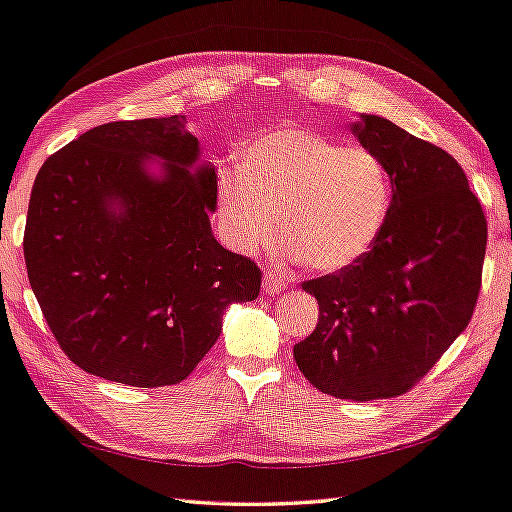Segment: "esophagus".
<instances>
[{"mask_svg":"<svg viewBox=\"0 0 512 512\" xmlns=\"http://www.w3.org/2000/svg\"><path fill=\"white\" fill-rule=\"evenodd\" d=\"M290 286L288 277L284 273H273V270H266L264 273V290L268 295H279Z\"/></svg>","mask_w":512,"mask_h":512,"instance_id":"esophagus-1","label":"esophagus"}]
</instances>
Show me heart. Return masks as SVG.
<instances>
[{"mask_svg":"<svg viewBox=\"0 0 512 512\" xmlns=\"http://www.w3.org/2000/svg\"><path fill=\"white\" fill-rule=\"evenodd\" d=\"M228 244L253 253L275 233L288 255L322 273L355 266L377 244L393 206V177L370 148L306 126L266 130L219 177Z\"/></svg>","mask_w":512,"mask_h":512,"instance_id":"heart-1","label":"heart"}]
</instances>
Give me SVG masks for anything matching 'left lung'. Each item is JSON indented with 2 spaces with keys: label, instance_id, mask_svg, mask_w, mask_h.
<instances>
[{
  "label": "left lung",
  "instance_id": "left-lung-1",
  "mask_svg": "<svg viewBox=\"0 0 512 512\" xmlns=\"http://www.w3.org/2000/svg\"><path fill=\"white\" fill-rule=\"evenodd\" d=\"M350 130L384 159L393 206L364 259L302 284L319 322L293 357L322 393L370 402L404 395L464 333L482 288L488 226L446 150L377 115Z\"/></svg>",
  "mask_w": 512,
  "mask_h": 512
}]
</instances>
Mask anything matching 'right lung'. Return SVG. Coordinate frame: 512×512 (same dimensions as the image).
Instances as JSON below:
<instances>
[{"mask_svg": "<svg viewBox=\"0 0 512 512\" xmlns=\"http://www.w3.org/2000/svg\"><path fill=\"white\" fill-rule=\"evenodd\" d=\"M162 158L163 173L147 170ZM186 117L110 122L50 155L30 193L24 257L70 362L157 388L193 373L224 310L253 302L262 270L217 242V175Z\"/></svg>", "mask_w": 512, "mask_h": 512, "instance_id": "obj_1", "label": "right lung"}]
</instances>
